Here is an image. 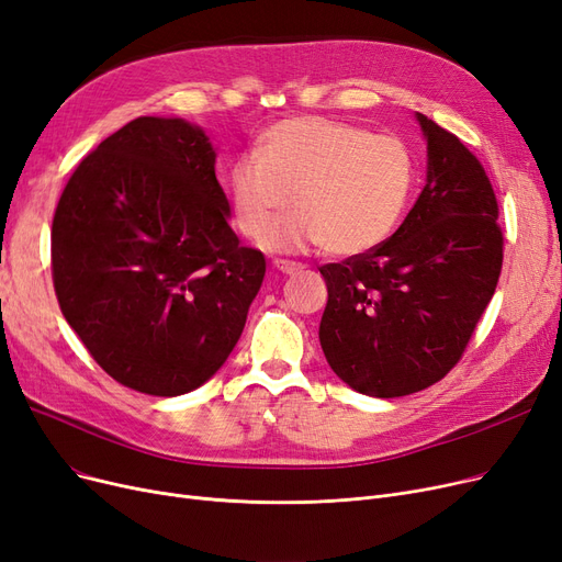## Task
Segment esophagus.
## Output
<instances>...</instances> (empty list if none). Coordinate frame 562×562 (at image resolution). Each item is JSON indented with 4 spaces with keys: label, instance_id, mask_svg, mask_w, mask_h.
<instances>
[{
    "label": "esophagus",
    "instance_id": "1",
    "mask_svg": "<svg viewBox=\"0 0 562 562\" xmlns=\"http://www.w3.org/2000/svg\"><path fill=\"white\" fill-rule=\"evenodd\" d=\"M273 268H278L280 273L292 276V273H296V270H301V268H303V263H299V261H289V259H273Z\"/></svg>",
    "mask_w": 562,
    "mask_h": 562
}]
</instances>
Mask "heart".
<instances>
[{
    "mask_svg": "<svg viewBox=\"0 0 562 562\" xmlns=\"http://www.w3.org/2000/svg\"><path fill=\"white\" fill-rule=\"evenodd\" d=\"M414 182L417 164L405 140L303 115L273 124L257 153L234 161L228 196L249 238L263 236L292 201L301 207L266 236L270 249L322 245L328 255L357 257L393 234Z\"/></svg>",
    "mask_w": 562,
    "mask_h": 562,
    "instance_id": "obj_1",
    "label": "heart"
}]
</instances>
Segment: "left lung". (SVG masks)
<instances>
[{"label": "left lung", "instance_id": "obj_1", "mask_svg": "<svg viewBox=\"0 0 562 562\" xmlns=\"http://www.w3.org/2000/svg\"><path fill=\"white\" fill-rule=\"evenodd\" d=\"M428 176L398 232L326 263L319 342L328 366L375 398L417 393L461 361L503 270L493 184L465 145L426 115Z\"/></svg>", "mask_w": 562, "mask_h": 562}]
</instances>
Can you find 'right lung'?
I'll list each match as a JSON object with an SVG mask.
<instances>
[{
  "label": "right lung",
  "mask_w": 562,
  "mask_h": 562,
  "mask_svg": "<svg viewBox=\"0 0 562 562\" xmlns=\"http://www.w3.org/2000/svg\"><path fill=\"white\" fill-rule=\"evenodd\" d=\"M50 263L90 357L122 386L166 398L222 368L266 273L228 226L211 140L180 117H136L76 166Z\"/></svg>",
  "instance_id": "1"
}]
</instances>
